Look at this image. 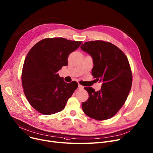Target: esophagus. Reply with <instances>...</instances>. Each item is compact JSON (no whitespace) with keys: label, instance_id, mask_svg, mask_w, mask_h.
<instances>
[{"label":"esophagus","instance_id":"34e87169","mask_svg":"<svg viewBox=\"0 0 153 153\" xmlns=\"http://www.w3.org/2000/svg\"><path fill=\"white\" fill-rule=\"evenodd\" d=\"M83 88H84V87H83L82 85H81L80 84H79V85H78V89H79V90H82Z\"/></svg>","mask_w":153,"mask_h":153}]
</instances>
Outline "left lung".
Here are the masks:
<instances>
[{
	"label": "left lung",
	"instance_id": "obj_1",
	"mask_svg": "<svg viewBox=\"0 0 153 153\" xmlns=\"http://www.w3.org/2000/svg\"><path fill=\"white\" fill-rule=\"evenodd\" d=\"M93 58L91 75L102 83L101 90L84 87L89 97L82 103L88 117L103 120L113 117L125 103L132 84V73L126 55L117 46L103 40L80 46Z\"/></svg>",
	"mask_w": 153,
	"mask_h": 153
}]
</instances>
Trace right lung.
<instances>
[{
  "instance_id": "right-lung-1",
  "label": "right lung",
  "mask_w": 153,
  "mask_h": 153,
  "mask_svg": "<svg viewBox=\"0 0 153 153\" xmlns=\"http://www.w3.org/2000/svg\"><path fill=\"white\" fill-rule=\"evenodd\" d=\"M82 42L62 37L47 38L36 44L28 52L23 66L24 94L39 113L50 115L62 111L78 83L65 82L58 74L68 65V58Z\"/></svg>"
}]
</instances>
